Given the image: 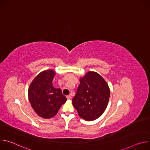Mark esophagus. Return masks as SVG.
Segmentation results:
<instances>
[{
  "instance_id": "obj_1",
  "label": "esophagus",
  "mask_w": 150,
  "mask_h": 150,
  "mask_svg": "<svg viewBox=\"0 0 150 150\" xmlns=\"http://www.w3.org/2000/svg\"><path fill=\"white\" fill-rule=\"evenodd\" d=\"M67 98L68 100H70V99L71 98V97L70 95H69V96H67Z\"/></svg>"
}]
</instances>
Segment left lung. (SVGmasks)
<instances>
[{"instance_id":"1","label":"left lung","mask_w":150,"mask_h":150,"mask_svg":"<svg viewBox=\"0 0 150 150\" xmlns=\"http://www.w3.org/2000/svg\"><path fill=\"white\" fill-rule=\"evenodd\" d=\"M79 82L72 104L82 119L94 120L103 115L108 105L109 87L104 79L94 71L80 77Z\"/></svg>"}]
</instances>
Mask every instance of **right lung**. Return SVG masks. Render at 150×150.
Wrapping results in <instances>:
<instances>
[{
	"mask_svg": "<svg viewBox=\"0 0 150 150\" xmlns=\"http://www.w3.org/2000/svg\"><path fill=\"white\" fill-rule=\"evenodd\" d=\"M55 75L52 69L42 71L34 78L28 88V99L32 108L37 115L44 119L54 116L67 100L61 89L53 85Z\"/></svg>",
	"mask_w": 150,
	"mask_h": 150,
	"instance_id": "1",
	"label": "right lung"
}]
</instances>
